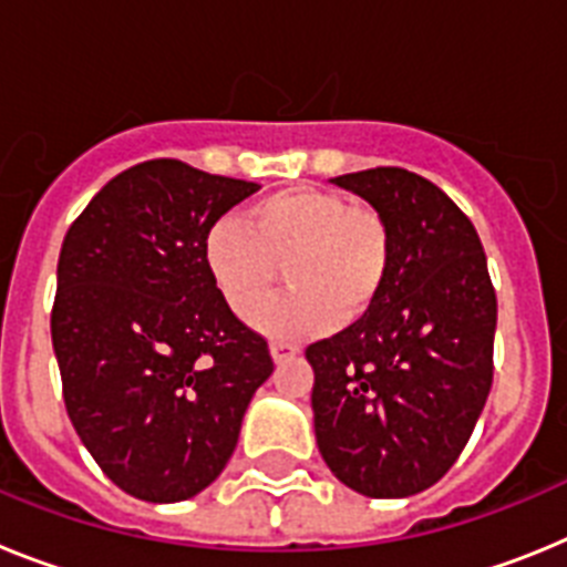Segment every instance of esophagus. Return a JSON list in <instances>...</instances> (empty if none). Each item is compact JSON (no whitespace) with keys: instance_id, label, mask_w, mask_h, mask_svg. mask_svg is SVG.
Wrapping results in <instances>:
<instances>
[{"instance_id":"obj_1","label":"esophagus","mask_w":567,"mask_h":567,"mask_svg":"<svg viewBox=\"0 0 567 567\" xmlns=\"http://www.w3.org/2000/svg\"><path fill=\"white\" fill-rule=\"evenodd\" d=\"M269 352H272L275 363H287V360H292L295 354H298V346L284 343V340H275V343H269Z\"/></svg>"}]
</instances>
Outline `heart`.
I'll return each instance as SVG.
<instances>
[{"instance_id":"heart-1","label":"heart","mask_w":567,"mask_h":567,"mask_svg":"<svg viewBox=\"0 0 567 567\" xmlns=\"http://www.w3.org/2000/svg\"><path fill=\"white\" fill-rule=\"evenodd\" d=\"M278 267L292 289L255 315V329L307 340L354 327L372 312L392 272V233L372 207L340 193L289 187L255 202L238 221H218L204 238V269L227 309L249 318L267 300Z\"/></svg>"}]
</instances>
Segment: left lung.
Instances as JSON below:
<instances>
[{"mask_svg":"<svg viewBox=\"0 0 567 567\" xmlns=\"http://www.w3.org/2000/svg\"><path fill=\"white\" fill-rule=\"evenodd\" d=\"M392 233V272L360 323L307 349L318 449L363 497H412L457 463L494 378L497 295L474 224L423 175L332 178Z\"/></svg>","mask_w":567,"mask_h":567,"instance_id":"obj_1","label":"left lung"}]
</instances>
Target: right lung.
I'll return each instance as SVG.
<instances>
[{
    "instance_id": "right-lung-1",
    "label": "right lung",
    "mask_w": 567,
    "mask_h": 567,
    "mask_svg": "<svg viewBox=\"0 0 567 567\" xmlns=\"http://www.w3.org/2000/svg\"><path fill=\"white\" fill-rule=\"evenodd\" d=\"M260 189L175 158L104 184L64 235L50 312L68 417L130 497L182 503L229 463L267 340L227 309L204 238Z\"/></svg>"
}]
</instances>
